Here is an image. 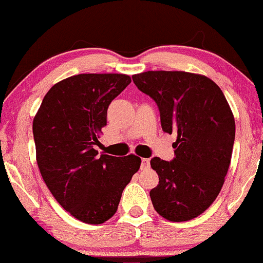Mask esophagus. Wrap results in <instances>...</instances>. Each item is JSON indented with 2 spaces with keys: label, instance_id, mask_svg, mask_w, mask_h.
I'll list each match as a JSON object with an SVG mask.
<instances>
[{
  "label": "esophagus",
  "instance_id": "esophagus-1",
  "mask_svg": "<svg viewBox=\"0 0 263 263\" xmlns=\"http://www.w3.org/2000/svg\"><path fill=\"white\" fill-rule=\"evenodd\" d=\"M151 167V160L147 158H143L142 159V164H141V168L142 170H148Z\"/></svg>",
  "mask_w": 263,
  "mask_h": 263
}]
</instances>
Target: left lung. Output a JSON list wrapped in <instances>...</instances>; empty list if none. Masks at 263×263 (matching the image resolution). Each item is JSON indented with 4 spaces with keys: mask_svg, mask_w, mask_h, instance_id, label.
<instances>
[{
    "mask_svg": "<svg viewBox=\"0 0 263 263\" xmlns=\"http://www.w3.org/2000/svg\"><path fill=\"white\" fill-rule=\"evenodd\" d=\"M158 105L162 129L176 134L171 161L154 158L159 184L153 206L172 222L202 214L217 198L231 164L235 122L223 92L206 76L185 71H147L132 76Z\"/></svg>",
    "mask_w": 263,
    "mask_h": 263,
    "instance_id": "8db88e82",
    "label": "left lung"
}]
</instances>
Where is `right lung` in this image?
Here are the masks:
<instances>
[{"instance_id": "1", "label": "right lung", "mask_w": 263, "mask_h": 263, "mask_svg": "<svg viewBox=\"0 0 263 263\" xmlns=\"http://www.w3.org/2000/svg\"><path fill=\"white\" fill-rule=\"evenodd\" d=\"M122 74H80L55 84L41 103L32 134L41 176L62 208L89 224L108 221L141 159L102 154V128L111 101L127 87Z\"/></svg>"}]
</instances>
